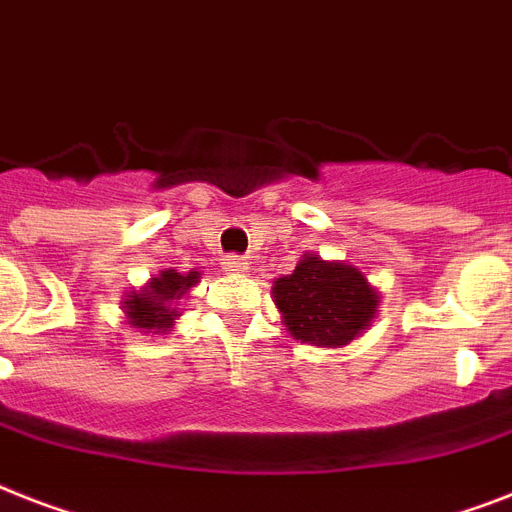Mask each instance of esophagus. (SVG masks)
Masks as SVG:
<instances>
[{
	"instance_id": "obj_1",
	"label": "esophagus",
	"mask_w": 512,
	"mask_h": 512,
	"mask_svg": "<svg viewBox=\"0 0 512 512\" xmlns=\"http://www.w3.org/2000/svg\"><path fill=\"white\" fill-rule=\"evenodd\" d=\"M226 270H231V273H239V270H247V263H244L242 257H228Z\"/></svg>"
}]
</instances>
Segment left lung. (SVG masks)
<instances>
[{"mask_svg":"<svg viewBox=\"0 0 512 512\" xmlns=\"http://www.w3.org/2000/svg\"><path fill=\"white\" fill-rule=\"evenodd\" d=\"M270 294L292 339L328 350L363 334L381 302V292L363 270L315 252H305L289 276L276 278Z\"/></svg>","mask_w":512,"mask_h":512,"instance_id":"left-lung-1","label":"left lung"}]
</instances>
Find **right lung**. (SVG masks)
<instances>
[{
  "label": "right lung",
  "instance_id": "right-lung-1",
  "mask_svg": "<svg viewBox=\"0 0 512 512\" xmlns=\"http://www.w3.org/2000/svg\"><path fill=\"white\" fill-rule=\"evenodd\" d=\"M202 273H176L173 268L160 270L155 278H149L141 289H131L120 299V310L126 315V323L144 336L170 334L181 315L178 299L189 294L191 286L199 284Z\"/></svg>",
  "mask_w": 512,
  "mask_h": 512
}]
</instances>
